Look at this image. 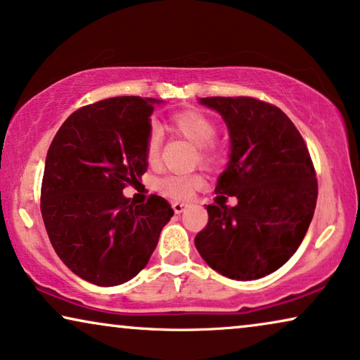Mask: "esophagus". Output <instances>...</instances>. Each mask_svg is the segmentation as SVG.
I'll list each match as a JSON object with an SVG mask.
<instances>
[{
	"label": "esophagus",
	"mask_w": 360,
	"mask_h": 360,
	"mask_svg": "<svg viewBox=\"0 0 360 360\" xmlns=\"http://www.w3.org/2000/svg\"><path fill=\"white\" fill-rule=\"evenodd\" d=\"M172 208H174L176 214H180V213H184L186 208H188V205L184 203V201H175V203H172Z\"/></svg>",
	"instance_id": "1"
}]
</instances>
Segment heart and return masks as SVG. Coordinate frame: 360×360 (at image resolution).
I'll list each match as a JSON object with an SVG mask.
<instances>
[{
    "instance_id": "1",
    "label": "heart",
    "mask_w": 360,
    "mask_h": 360,
    "mask_svg": "<svg viewBox=\"0 0 360 360\" xmlns=\"http://www.w3.org/2000/svg\"><path fill=\"white\" fill-rule=\"evenodd\" d=\"M169 129L175 134L185 137L191 144L198 147V162L201 165L216 169L226 159L224 150L214 144V137L218 134L216 122L208 115L198 110H185L170 116ZM146 160L154 165L160 155V132L157 127H150L146 137ZM205 179L200 174L190 175H167L155 181V190L170 198H188L196 190L203 188Z\"/></svg>"
}]
</instances>
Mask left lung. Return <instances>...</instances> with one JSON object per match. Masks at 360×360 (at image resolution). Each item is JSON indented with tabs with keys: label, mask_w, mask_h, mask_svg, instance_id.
I'll return each instance as SVG.
<instances>
[{
	"label": "left lung",
	"mask_w": 360,
	"mask_h": 360,
	"mask_svg": "<svg viewBox=\"0 0 360 360\" xmlns=\"http://www.w3.org/2000/svg\"><path fill=\"white\" fill-rule=\"evenodd\" d=\"M229 129V164L195 245L211 269L255 280L282 267L302 244L318 198L313 160L280 108L250 96L200 98ZM234 195L238 205L225 203Z\"/></svg>",
	"instance_id": "1"
}]
</instances>
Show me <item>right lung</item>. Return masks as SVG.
Here are the masks:
<instances>
[{
  "mask_svg": "<svg viewBox=\"0 0 360 360\" xmlns=\"http://www.w3.org/2000/svg\"><path fill=\"white\" fill-rule=\"evenodd\" d=\"M159 100L116 96L72 112L49 147L41 213L62 262L86 282L115 287L149 262L174 210L162 196L122 195L147 172L146 137Z\"/></svg>",
  "mask_w": 360,
  "mask_h": 360,
  "instance_id": "1",
  "label": "right lung"
}]
</instances>
